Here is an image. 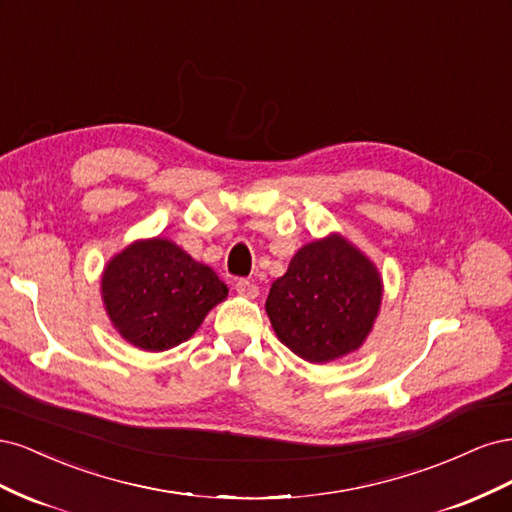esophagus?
I'll use <instances>...</instances> for the list:
<instances>
[{
  "label": "esophagus",
  "instance_id": "34e87169",
  "mask_svg": "<svg viewBox=\"0 0 512 512\" xmlns=\"http://www.w3.org/2000/svg\"><path fill=\"white\" fill-rule=\"evenodd\" d=\"M235 290L239 294H243V297H247V299L258 297V286L254 282H250V280H243V277L235 282Z\"/></svg>",
  "mask_w": 512,
  "mask_h": 512
}]
</instances>
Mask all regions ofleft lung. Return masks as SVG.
I'll return each mask as SVG.
<instances>
[{
  "label": "left lung",
  "mask_w": 512,
  "mask_h": 512,
  "mask_svg": "<svg viewBox=\"0 0 512 512\" xmlns=\"http://www.w3.org/2000/svg\"><path fill=\"white\" fill-rule=\"evenodd\" d=\"M382 299L376 267L339 237L294 254L271 284L267 314L280 342L309 363L339 359L363 344Z\"/></svg>",
  "instance_id": "8db88e82"
}]
</instances>
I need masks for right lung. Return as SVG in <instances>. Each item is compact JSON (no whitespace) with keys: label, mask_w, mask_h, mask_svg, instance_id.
Masks as SVG:
<instances>
[{"label":"right lung","mask_w":512,"mask_h":512,"mask_svg":"<svg viewBox=\"0 0 512 512\" xmlns=\"http://www.w3.org/2000/svg\"><path fill=\"white\" fill-rule=\"evenodd\" d=\"M102 294L115 329L136 348L160 352L185 342L228 288L175 243L151 239L108 262Z\"/></svg>","instance_id":"obj_1"}]
</instances>
